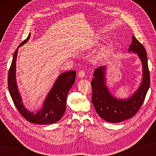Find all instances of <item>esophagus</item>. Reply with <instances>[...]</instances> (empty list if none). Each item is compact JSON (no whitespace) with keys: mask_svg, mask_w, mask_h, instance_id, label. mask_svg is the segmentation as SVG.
I'll return each instance as SVG.
<instances>
[{"mask_svg":"<svg viewBox=\"0 0 156 156\" xmlns=\"http://www.w3.org/2000/svg\"><path fill=\"white\" fill-rule=\"evenodd\" d=\"M86 75V72L83 69H82V70H80V72H78V77L80 78H84Z\"/></svg>","mask_w":156,"mask_h":156,"instance_id":"34e87169","label":"esophagus"}]
</instances>
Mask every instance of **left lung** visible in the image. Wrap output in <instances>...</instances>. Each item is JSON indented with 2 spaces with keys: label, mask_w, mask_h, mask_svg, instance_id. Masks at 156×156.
<instances>
[{
  "label": "left lung",
  "mask_w": 156,
  "mask_h": 156,
  "mask_svg": "<svg viewBox=\"0 0 156 156\" xmlns=\"http://www.w3.org/2000/svg\"><path fill=\"white\" fill-rule=\"evenodd\" d=\"M129 51L137 53L143 65V80L133 96L125 100H119L112 97L105 83V66H100L95 69L91 81L92 102L95 110L102 119L110 122H120L133 117L144 103L150 85L147 53L134 35Z\"/></svg>",
  "instance_id": "obj_1"
}]
</instances>
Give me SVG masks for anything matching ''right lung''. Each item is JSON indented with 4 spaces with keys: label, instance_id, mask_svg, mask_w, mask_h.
Returning a JSON list of instances; mask_svg holds the SVG:
<instances>
[{
    "label": "right lung",
    "instance_id": "obj_1",
    "mask_svg": "<svg viewBox=\"0 0 156 156\" xmlns=\"http://www.w3.org/2000/svg\"><path fill=\"white\" fill-rule=\"evenodd\" d=\"M29 37L30 34L27 38L19 45L18 48L25 44L29 39ZM18 48L16 49L13 55L8 74V87L12 101L19 113L30 122L39 125L54 123L60 120L66 111V98L69 90L75 82L76 72L75 70H71L59 75L46 98L43 108L34 114V112L28 111L23 105L21 96L16 86L15 72Z\"/></svg>",
    "mask_w": 156,
    "mask_h": 156
}]
</instances>
